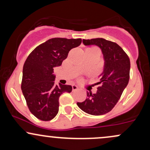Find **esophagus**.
Here are the masks:
<instances>
[{
  "mask_svg": "<svg viewBox=\"0 0 150 150\" xmlns=\"http://www.w3.org/2000/svg\"><path fill=\"white\" fill-rule=\"evenodd\" d=\"M72 88H73V92H75V91L78 90V87H77V86L75 85H72Z\"/></svg>",
  "mask_w": 150,
  "mask_h": 150,
  "instance_id": "1",
  "label": "esophagus"
}]
</instances>
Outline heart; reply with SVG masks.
Listing matches in <instances>:
<instances>
[{"instance_id": "1", "label": "heart", "mask_w": 150, "mask_h": 150, "mask_svg": "<svg viewBox=\"0 0 150 150\" xmlns=\"http://www.w3.org/2000/svg\"><path fill=\"white\" fill-rule=\"evenodd\" d=\"M92 49H95V48H92Z\"/></svg>"}]
</instances>
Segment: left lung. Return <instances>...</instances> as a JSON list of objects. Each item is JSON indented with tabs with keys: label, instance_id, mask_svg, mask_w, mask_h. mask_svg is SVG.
Masks as SVG:
<instances>
[{
	"label": "left lung",
	"instance_id": "obj_1",
	"mask_svg": "<svg viewBox=\"0 0 150 150\" xmlns=\"http://www.w3.org/2000/svg\"><path fill=\"white\" fill-rule=\"evenodd\" d=\"M86 46L97 45L102 51L104 58V72L97 84V92L87 93V99L77 104L89 114L100 116L109 112L117 104L130 79V58L116 43L103 38L83 39Z\"/></svg>",
	"mask_w": 150,
	"mask_h": 150
}]
</instances>
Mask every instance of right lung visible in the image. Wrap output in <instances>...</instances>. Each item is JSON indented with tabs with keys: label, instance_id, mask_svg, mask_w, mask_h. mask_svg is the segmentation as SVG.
Listing matches in <instances>:
<instances>
[{
	"label": "right lung",
	"instance_id": "add662e5",
	"mask_svg": "<svg viewBox=\"0 0 150 150\" xmlns=\"http://www.w3.org/2000/svg\"><path fill=\"white\" fill-rule=\"evenodd\" d=\"M81 43V39L53 38L36 47L27 57L21 89L30 112L38 119H53L58 112L60 96L72 92V86L55 85L53 68L61 65L70 50Z\"/></svg>",
	"mask_w": 150,
	"mask_h": 150
}]
</instances>
